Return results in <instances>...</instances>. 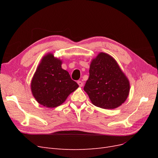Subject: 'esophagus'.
Returning a JSON list of instances; mask_svg holds the SVG:
<instances>
[{
  "instance_id": "34e87169",
  "label": "esophagus",
  "mask_w": 158,
  "mask_h": 158,
  "mask_svg": "<svg viewBox=\"0 0 158 158\" xmlns=\"http://www.w3.org/2000/svg\"><path fill=\"white\" fill-rule=\"evenodd\" d=\"M78 84L79 85L80 87L83 86V82H82V81H78Z\"/></svg>"
}]
</instances>
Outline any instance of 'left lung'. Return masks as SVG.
<instances>
[{
  "mask_svg": "<svg viewBox=\"0 0 158 158\" xmlns=\"http://www.w3.org/2000/svg\"><path fill=\"white\" fill-rule=\"evenodd\" d=\"M89 73L84 89L94 106L113 109L126 101L130 83L111 55L99 52L91 62Z\"/></svg>",
  "mask_w": 158,
  "mask_h": 158,
  "instance_id": "obj_1",
  "label": "left lung"
}]
</instances>
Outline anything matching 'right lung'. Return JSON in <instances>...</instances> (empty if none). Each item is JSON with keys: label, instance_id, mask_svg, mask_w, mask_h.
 I'll list each match as a JSON object with an SVG mask.
<instances>
[{"label": "right lung", "instance_id": "1", "mask_svg": "<svg viewBox=\"0 0 158 158\" xmlns=\"http://www.w3.org/2000/svg\"><path fill=\"white\" fill-rule=\"evenodd\" d=\"M62 60L48 53L43 57L31 82L36 101L49 108L58 107L78 88L67 71L62 69Z\"/></svg>", "mask_w": 158, "mask_h": 158}]
</instances>
